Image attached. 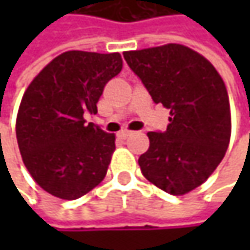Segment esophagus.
<instances>
[{"label": "esophagus", "instance_id": "esophagus-1", "mask_svg": "<svg viewBox=\"0 0 250 250\" xmlns=\"http://www.w3.org/2000/svg\"><path fill=\"white\" fill-rule=\"evenodd\" d=\"M131 133H133V131H130V130H122V131L119 133V136H120V137H123V139H125V137H128Z\"/></svg>", "mask_w": 250, "mask_h": 250}]
</instances>
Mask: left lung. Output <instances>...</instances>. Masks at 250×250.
Wrapping results in <instances>:
<instances>
[{
  "label": "left lung",
  "mask_w": 250,
  "mask_h": 250,
  "mask_svg": "<svg viewBox=\"0 0 250 250\" xmlns=\"http://www.w3.org/2000/svg\"><path fill=\"white\" fill-rule=\"evenodd\" d=\"M123 55L152 100L171 110L167 131L147 133L140 171L162 191L184 195L206 182L225 158L231 134L225 81L210 61L184 44Z\"/></svg>",
  "instance_id": "obj_1"
}]
</instances>
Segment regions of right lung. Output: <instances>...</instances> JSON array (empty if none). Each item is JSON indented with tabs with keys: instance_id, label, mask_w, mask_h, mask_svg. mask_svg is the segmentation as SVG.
<instances>
[{
	"instance_id": "add662e5",
	"label": "right lung",
	"mask_w": 250,
	"mask_h": 250,
	"mask_svg": "<svg viewBox=\"0 0 250 250\" xmlns=\"http://www.w3.org/2000/svg\"><path fill=\"white\" fill-rule=\"evenodd\" d=\"M122 68L120 53L69 50L27 86L17 113V143L27 171L46 192L76 200L104 179L116 136L86 125L83 113H97L105 83Z\"/></svg>"
}]
</instances>
